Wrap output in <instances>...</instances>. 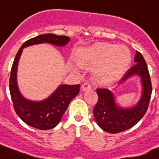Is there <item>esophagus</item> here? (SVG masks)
I'll use <instances>...</instances> for the list:
<instances>
[{
    "mask_svg": "<svg viewBox=\"0 0 159 159\" xmlns=\"http://www.w3.org/2000/svg\"><path fill=\"white\" fill-rule=\"evenodd\" d=\"M90 89H91V85L89 83H83L82 85V90L83 91H88V90H90Z\"/></svg>",
    "mask_w": 159,
    "mask_h": 159,
    "instance_id": "esophagus-1",
    "label": "esophagus"
}]
</instances>
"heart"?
<instances>
[{
  "mask_svg": "<svg viewBox=\"0 0 159 159\" xmlns=\"http://www.w3.org/2000/svg\"><path fill=\"white\" fill-rule=\"evenodd\" d=\"M130 51L123 45L109 43H97L79 51L76 61L80 66L96 70L101 81H112L121 76L130 66Z\"/></svg>",
  "mask_w": 159,
  "mask_h": 159,
  "instance_id": "obj_1",
  "label": "heart"
}]
</instances>
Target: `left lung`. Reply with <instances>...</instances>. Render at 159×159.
I'll return each instance as SVG.
<instances>
[{"label":"left lung","instance_id":"1","mask_svg":"<svg viewBox=\"0 0 159 159\" xmlns=\"http://www.w3.org/2000/svg\"><path fill=\"white\" fill-rule=\"evenodd\" d=\"M136 64L125 74L119 85L128 78L137 75L141 78L142 91L141 98L136 105L122 108L117 105L116 98L107 89H98V100L93 108V116L98 126L109 133H119L130 129L139 121L148 110L152 95V83L148 69L142 54L136 52L134 58Z\"/></svg>","mask_w":159,"mask_h":159}]
</instances>
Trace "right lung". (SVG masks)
<instances>
[{
	"label": "right lung",
	"mask_w": 159,
	"mask_h": 159,
	"mask_svg": "<svg viewBox=\"0 0 159 159\" xmlns=\"http://www.w3.org/2000/svg\"><path fill=\"white\" fill-rule=\"evenodd\" d=\"M70 41L67 36L41 34L27 40L21 46L14 59L9 82L10 93L17 115L27 125L39 130H50L56 126L67 109L70 101L78 94L80 85H60L50 97L42 101H32L21 94L17 82V65L23 48L38 43H52L65 46Z\"/></svg>",
	"instance_id": "obj_1"
}]
</instances>
